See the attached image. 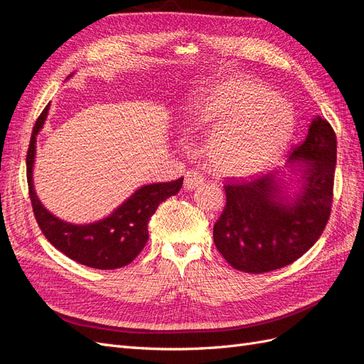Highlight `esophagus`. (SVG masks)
Masks as SVG:
<instances>
[{
  "label": "esophagus",
  "mask_w": 364,
  "mask_h": 364,
  "mask_svg": "<svg viewBox=\"0 0 364 364\" xmlns=\"http://www.w3.org/2000/svg\"><path fill=\"white\" fill-rule=\"evenodd\" d=\"M205 182V178L203 174L199 173V171H194V170H190L185 173V181H183V186L185 190H194L196 186H199Z\"/></svg>",
  "instance_id": "esophagus-1"
}]
</instances>
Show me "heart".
<instances>
[{
    "label": "heart",
    "instance_id": "b5f03b06",
    "mask_svg": "<svg viewBox=\"0 0 364 364\" xmlns=\"http://www.w3.org/2000/svg\"><path fill=\"white\" fill-rule=\"evenodd\" d=\"M294 129L290 106L269 87L234 79L197 100L186 132L208 141V159L225 178H252L278 161Z\"/></svg>",
    "mask_w": 364,
    "mask_h": 364
}]
</instances>
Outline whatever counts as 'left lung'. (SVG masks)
<instances>
[{
  "label": "left lung",
  "mask_w": 364,
  "mask_h": 364,
  "mask_svg": "<svg viewBox=\"0 0 364 364\" xmlns=\"http://www.w3.org/2000/svg\"><path fill=\"white\" fill-rule=\"evenodd\" d=\"M337 138L316 117L289 164L302 173L301 190L285 196L274 174L225 185L226 206L214 225V243L237 270L264 273L294 262L322 235L333 206Z\"/></svg>",
  "instance_id": "obj_1"
}]
</instances>
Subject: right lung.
I'll use <instances>...</instances> for the list:
<instances>
[{
    "instance_id": "add662e5",
    "label": "right lung",
    "mask_w": 364,
    "mask_h": 364,
    "mask_svg": "<svg viewBox=\"0 0 364 364\" xmlns=\"http://www.w3.org/2000/svg\"><path fill=\"white\" fill-rule=\"evenodd\" d=\"M50 105L43 109L33 127L27 151L28 194L36 222L50 243L68 258L83 266L114 270L127 266L144 249L149 240V220L159 203L178 194L183 178L173 182L150 183L141 186L115 211L90 225H73L54 217L42 206L33 188V164L36 153V135L48 115Z\"/></svg>"
}]
</instances>
